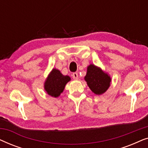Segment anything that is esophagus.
Instances as JSON below:
<instances>
[{"instance_id": "esophagus-1", "label": "esophagus", "mask_w": 148, "mask_h": 148, "mask_svg": "<svg viewBox=\"0 0 148 148\" xmlns=\"http://www.w3.org/2000/svg\"><path fill=\"white\" fill-rule=\"evenodd\" d=\"M72 77H73V78L74 79H78V73H73V75H72Z\"/></svg>"}]
</instances>
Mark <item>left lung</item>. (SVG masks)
Listing matches in <instances>:
<instances>
[{
  "label": "left lung",
  "mask_w": 148,
  "mask_h": 148,
  "mask_svg": "<svg viewBox=\"0 0 148 148\" xmlns=\"http://www.w3.org/2000/svg\"><path fill=\"white\" fill-rule=\"evenodd\" d=\"M84 79L90 90L97 95L104 94L110 86V77L92 64L88 66Z\"/></svg>",
  "instance_id": "1"
}]
</instances>
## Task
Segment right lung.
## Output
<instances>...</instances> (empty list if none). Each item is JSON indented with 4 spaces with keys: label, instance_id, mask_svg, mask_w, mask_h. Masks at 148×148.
Returning a JSON list of instances; mask_svg holds the SVG:
<instances>
[{
    "label": "right lung",
    "instance_id": "right-lung-1",
    "mask_svg": "<svg viewBox=\"0 0 148 148\" xmlns=\"http://www.w3.org/2000/svg\"><path fill=\"white\" fill-rule=\"evenodd\" d=\"M71 80L68 75H63L59 70L53 69L44 83V90L47 94L57 98L63 92L66 84Z\"/></svg>",
    "mask_w": 148,
    "mask_h": 148
}]
</instances>
